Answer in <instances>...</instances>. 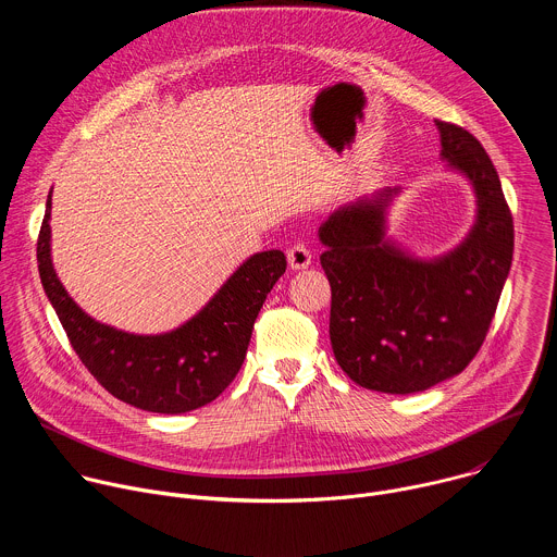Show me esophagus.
Here are the masks:
<instances>
[{
  "mask_svg": "<svg viewBox=\"0 0 557 557\" xmlns=\"http://www.w3.org/2000/svg\"><path fill=\"white\" fill-rule=\"evenodd\" d=\"M286 258H288V267H290L293 271L308 269V267H310V260H312L308 247H306V245H299V243L293 245V247L286 251Z\"/></svg>",
  "mask_w": 557,
  "mask_h": 557,
  "instance_id": "1",
  "label": "esophagus"
}]
</instances>
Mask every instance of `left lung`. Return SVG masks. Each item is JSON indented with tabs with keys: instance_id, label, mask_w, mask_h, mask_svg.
<instances>
[{
	"instance_id": "8db88e82",
	"label": "left lung",
	"mask_w": 557,
	"mask_h": 557,
	"mask_svg": "<svg viewBox=\"0 0 557 557\" xmlns=\"http://www.w3.org/2000/svg\"><path fill=\"white\" fill-rule=\"evenodd\" d=\"M441 158L475 196V222L445 256L423 260L385 237L399 189H379L320 226L331 282V344L361 387L412 394L458 372L481 350L511 269L513 218L492 158L467 129L436 121Z\"/></svg>"
}]
</instances>
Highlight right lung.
Returning a JSON list of instances; mask_svg holds the SVG:
<instances>
[{
    "mask_svg": "<svg viewBox=\"0 0 557 557\" xmlns=\"http://www.w3.org/2000/svg\"><path fill=\"white\" fill-rule=\"evenodd\" d=\"M50 209L37 240L44 290L84 366L123 404L145 412L183 414L211 404L243 368L258 312L286 271L277 249L251 256L183 326L134 335L101 324L78 308L50 258Z\"/></svg>",
    "mask_w": 557,
    "mask_h": 557,
    "instance_id": "add662e5",
    "label": "right lung"
}]
</instances>
